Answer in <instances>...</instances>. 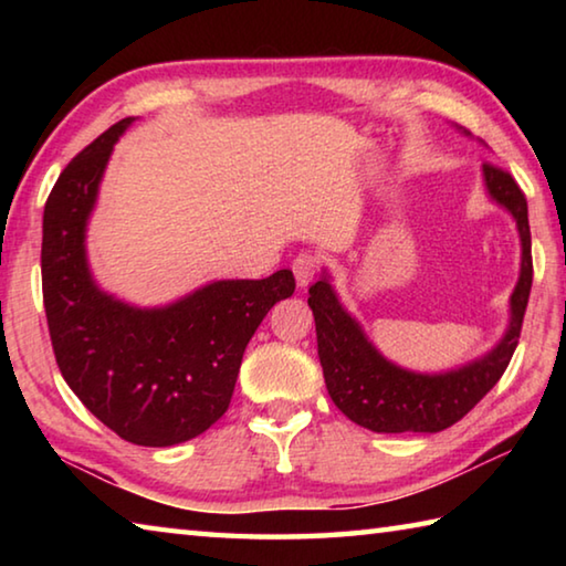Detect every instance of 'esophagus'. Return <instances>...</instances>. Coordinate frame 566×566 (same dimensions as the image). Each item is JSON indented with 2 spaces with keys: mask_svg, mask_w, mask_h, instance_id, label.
Masks as SVG:
<instances>
[{
  "mask_svg": "<svg viewBox=\"0 0 566 566\" xmlns=\"http://www.w3.org/2000/svg\"><path fill=\"white\" fill-rule=\"evenodd\" d=\"M319 266H322V262H319L317 254H312V252L296 254V260L292 262V272L296 276V284H300V286L310 284L314 276H317Z\"/></svg>",
  "mask_w": 566,
  "mask_h": 566,
  "instance_id": "1",
  "label": "esophagus"
}]
</instances>
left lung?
<instances>
[{"label": "left lung", "instance_id": "left-lung-1", "mask_svg": "<svg viewBox=\"0 0 566 566\" xmlns=\"http://www.w3.org/2000/svg\"><path fill=\"white\" fill-rule=\"evenodd\" d=\"M484 185L494 202L512 212L522 237V272L512 294V322L504 339L467 367L447 375H415L387 361L371 347L334 294L327 276L310 286V306L317 324V349L334 405L354 424L371 432H442L457 424L490 391L520 344L522 322L532 290V234L526 197L510 171L484 165Z\"/></svg>", "mask_w": 566, "mask_h": 566}]
</instances>
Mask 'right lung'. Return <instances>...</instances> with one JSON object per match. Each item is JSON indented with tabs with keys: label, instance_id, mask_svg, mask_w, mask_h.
Listing matches in <instances>:
<instances>
[{
	"label": "right lung",
	"instance_id": "add662e5",
	"mask_svg": "<svg viewBox=\"0 0 566 566\" xmlns=\"http://www.w3.org/2000/svg\"><path fill=\"white\" fill-rule=\"evenodd\" d=\"M127 117L84 147L44 205L42 294L62 377L114 434L171 447L207 432L234 395L242 354L294 274L207 284L161 310H134L97 290L84 227Z\"/></svg>",
	"mask_w": 566,
	"mask_h": 566
}]
</instances>
